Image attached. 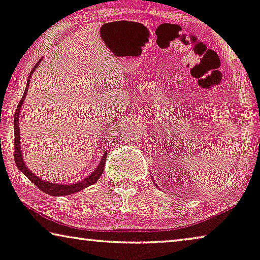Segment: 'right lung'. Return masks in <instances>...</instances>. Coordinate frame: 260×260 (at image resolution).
Listing matches in <instances>:
<instances>
[{
	"mask_svg": "<svg viewBox=\"0 0 260 260\" xmlns=\"http://www.w3.org/2000/svg\"><path fill=\"white\" fill-rule=\"evenodd\" d=\"M42 61V59H40V61L35 65L34 69L31 70L30 75H29V79H28V84H26V87L24 90V93H23V96L21 99V102L17 105L16 108V112H15V118H14V129H15V150H14V157H15V164L18 167V169L21 170V172L24 174V175L28 177V179L32 182V183L36 185V187L40 189V190L44 191L45 193H49L50 196H65V195H70V193H75V192H78L80 191L81 189L88 187V185H92L93 183H95L96 181L100 176H102V174L104 172V167H105V164H106V156H107V153L104 154V156L102 160H100V164L98 167L95 168L94 172H93L90 176H87L86 179H84L83 181L80 182H77L75 184H56V183H50L48 181H43L40 177H37L36 175H34L32 173L30 172L26 167L24 162H23V158H22V150H21V141H19V128H18V119H19V113H21V106L22 104L24 103V99H25V95H26V92H28V88H29V84H30V78L31 76H32V73L35 72V70L38 67V64H40Z\"/></svg>",
	"mask_w": 260,
	"mask_h": 260,
	"instance_id": "right-lung-1",
	"label": "right lung"
}]
</instances>
